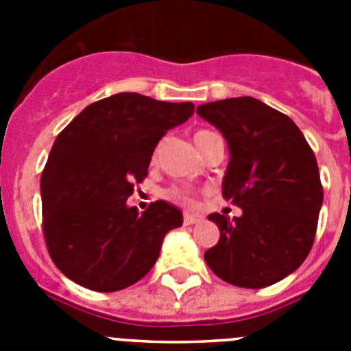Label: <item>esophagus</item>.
<instances>
[{
	"mask_svg": "<svg viewBox=\"0 0 351 351\" xmlns=\"http://www.w3.org/2000/svg\"><path fill=\"white\" fill-rule=\"evenodd\" d=\"M184 225H195V223H200L204 219L202 214H191V213H184Z\"/></svg>",
	"mask_w": 351,
	"mask_h": 351,
	"instance_id": "34e87169",
	"label": "esophagus"
}]
</instances>
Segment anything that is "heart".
I'll return each mask as SVG.
<instances>
[{"label": "heart", "instance_id": "1", "mask_svg": "<svg viewBox=\"0 0 351 351\" xmlns=\"http://www.w3.org/2000/svg\"><path fill=\"white\" fill-rule=\"evenodd\" d=\"M206 133H209V132H207V130H200V132L195 133V141H197L198 137L206 135ZM170 197L176 198V200H181V202H191L190 195L184 193V191H181V190H170Z\"/></svg>", "mask_w": 351, "mask_h": 351}]
</instances>
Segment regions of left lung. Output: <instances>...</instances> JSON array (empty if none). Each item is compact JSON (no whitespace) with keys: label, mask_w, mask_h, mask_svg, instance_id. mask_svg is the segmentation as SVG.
I'll return each instance as SVG.
<instances>
[{"label":"left lung","mask_w":351,"mask_h":351,"mask_svg":"<svg viewBox=\"0 0 351 351\" xmlns=\"http://www.w3.org/2000/svg\"><path fill=\"white\" fill-rule=\"evenodd\" d=\"M221 132L230 161L223 197L239 218L209 214L219 241L207 265L226 283L265 288L300 267L315 243L324 188L315 153L288 116L251 96L197 107Z\"/></svg>","instance_id":"1"}]
</instances>
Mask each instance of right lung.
I'll use <instances>...</instances> for the list:
<instances>
[{
	"instance_id": "add662e5",
	"label": "right lung",
	"mask_w": 351,
	"mask_h": 351,
	"mask_svg": "<svg viewBox=\"0 0 351 351\" xmlns=\"http://www.w3.org/2000/svg\"><path fill=\"white\" fill-rule=\"evenodd\" d=\"M195 105L117 93L88 105L58 135L42 172V225L49 255L68 280L95 291L137 283L156 263L182 213L163 200L126 206L147 176L160 138Z\"/></svg>"
}]
</instances>
